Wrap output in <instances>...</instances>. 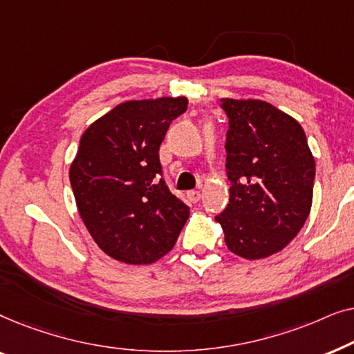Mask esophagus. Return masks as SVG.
<instances>
[{
  "mask_svg": "<svg viewBox=\"0 0 354 354\" xmlns=\"http://www.w3.org/2000/svg\"><path fill=\"white\" fill-rule=\"evenodd\" d=\"M187 198L190 200L192 203H198L201 200V192L200 190H190L187 192Z\"/></svg>",
  "mask_w": 354,
  "mask_h": 354,
  "instance_id": "esophagus-1",
  "label": "esophagus"
}]
</instances>
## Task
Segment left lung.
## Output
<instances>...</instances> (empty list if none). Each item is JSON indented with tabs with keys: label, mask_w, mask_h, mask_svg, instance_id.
Returning a JSON list of instances; mask_svg holds the SVG:
<instances>
[{
	"label": "left lung",
	"mask_w": 354,
	"mask_h": 354,
	"mask_svg": "<svg viewBox=\"0 0 354 354\" xmlns=\"http://www.w3.org/2000/svg\"><path fill=\"white\" fill-rule=\"evenodd\" d=\"M229 120L225 167L229 205L216 221L225 245L245 259L277 253L311 211L316 164L293 118L259 100H221Z\"/></svg>",
	"instance_id": "obj_1"
}]
</instances>
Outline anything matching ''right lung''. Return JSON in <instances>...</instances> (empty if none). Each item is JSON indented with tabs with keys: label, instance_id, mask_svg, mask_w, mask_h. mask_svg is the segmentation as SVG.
Wrapping results in <instances>:
<instances>
[{
	"label": "right lung",
	"instance_id": "obj_1",
	"mask_svg": "<svg viewBox=\"0 0 354 354\" xmlns=\"http://www.w3.org/2000/svg\"><path fill=\"white\" fill-rule=\"evenodd\" d=\"M188 100L127 101L90 125L71 166V185L101 250L127 264H151L176 245L190 207L162 178L159 147Z\"/></svg>",
	"mask_w": 354,
	"mask_h": 354
}]
</instances>
